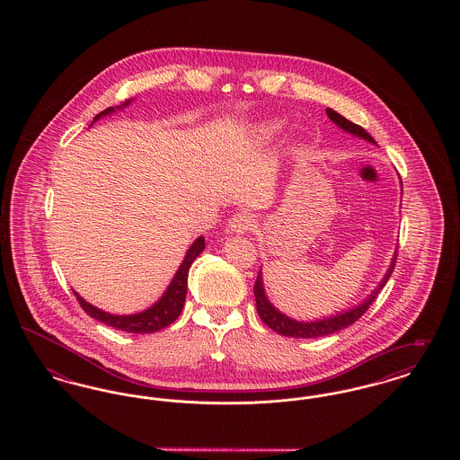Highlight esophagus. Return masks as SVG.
<instances>
[{
    "label": "esophagus",
    "mask_w": 460,
    "mask_h": 460,
    "mask_svg": "<svg viewBox=\"0 0 460 460\" xmlns=\"http://www.w3.org/2000/svg\"><path fill=\"white\" fill-rule=\"evenodd\" d=\"M253 222H255V219H253L252 214L238 212L229 220V227H231V231H234L238 234H244L253 227Z\"/></svg>",
    "instance_id": "esophagus-1"
}]
</instances>
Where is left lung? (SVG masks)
Masks as SVG:
<instances>
[{
    "mask_svg": "<svg viewBox=\"0 0 460 460\" xmlns=\"http://www.w3.org/2000/svg\"><path fill=\"white\" fill-rule=\"evenodd\" d=\"M326 113H328L329 119H331L336 126H340L343 131L351 132V134H355V136H360V137H364V139H367V141H371V143H376V141L372 139V136L369 132L366 131L364 128H360L358 124H353L351 120L345 119V117L340 115L338 111L326 109ZM394 263H396V255H394V262L390 265V269H388L385 279L381 281L379 288H376V289L372 291L371 296H369L364 304L351 308V310L345 312V314H340V315H334V317H329V319H323V321H315V323L293 321V319L286 317L285 314H281L279 310H276V308L272 306V304L267 300V296H265V291H263L262 286V276H261V272H259L257 281H255V286H253L255 302H257V312H259L261 319H262L263 323H265L269 328L272 329V331H276V332H279V334H283V336H289V338H321V336H328V334H332V332H336V331H340V329L349 328V326H351L355 321H358V319L369 310V306L374 304V300H376V296L379 295V291L383 289V286L386 285V281L390 279V276H392V272H394Z\"/></svg>",
    "mask_w": 460,
    "mask_h": 460,
    "instance_id": "left-lung-1",
    "label": "left lung"
}]
</instances>
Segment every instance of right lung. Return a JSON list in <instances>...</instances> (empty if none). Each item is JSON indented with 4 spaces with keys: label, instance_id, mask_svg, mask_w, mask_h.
Wrapping results in <instances>:
<instances>
[{
    "label": "right lung",
    "instance_id": "obj_1",
    "mask_svg": "<svg viewBox=\"0 0 460 460\" xmlns=\"http://www.w3.org/2000/svg\"><path fill=\"white\" fill-rule=\"evenodd\" d=\"M129 102H126L128 105ZM110 111H113L111 107H109L103 111H100L94 119L98 120L100 117L107 115ZM205 248V238L199 236L188 250L184 261L181 263L179 270L175 272L174 279L171 286L167 288V291L164 293V296L150 306L145 312L134 314V315H113V314H107L96 306L91 305L86 300H83L77 293L75 298L79 302V305L83 306V310L91 315L93 319L107 324L110 328L119 329V331H126V332H136V334H146V332H156L160 329L167 328L174 323L175 319L179 317L182 306H184V300H186V289H188V272L191 263L195 262L198 255L203 252Z\"/></svg>",
    "mask_w": 460,
    "mask_h": 460
}]
</instances>
